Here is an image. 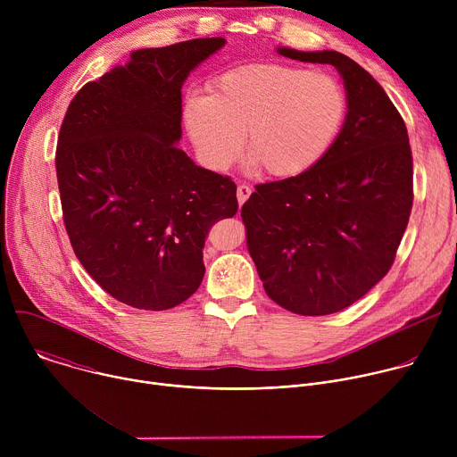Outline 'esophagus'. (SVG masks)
Returning <instances> with one entry per match:
<instances>
[{"label":"esophagus","instance_id":"esophagus-1","mask_svg":"<svg viewBox=\"0 0 457 457\" xmlns=\"http://www.w3.org/2000/svg\"><path fill=\"white\" fill-rule=\"evenodd\" d=\"M251 191H253V189H251L247 184H238V187H237V199H238V204H240V206L249 199Z\"/></svg>","mask_w":457,"mask_h":457}]
</instances>
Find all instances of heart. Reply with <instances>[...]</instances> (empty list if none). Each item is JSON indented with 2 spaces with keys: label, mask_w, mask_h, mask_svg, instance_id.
<instances>
[{
  "label": "heart",
  "mask_w": 457,
  "mask_h": 457,
  "mask_svg": "<svg viewBox=\"0 0 457 457\" xmlns=\"http://www.w3.org/2000/svg\"><path fill=\"white\" fill-rule=\"evenodd\" d=\"M210 96L191 94L182 119L212 170L231 166L244 146L264 173L296 177L318 164L347 115L342 85L321 72L284 64H247L215 78Z\"/></svg>",
  "instance_id": "heart-1"
}]
</instances>
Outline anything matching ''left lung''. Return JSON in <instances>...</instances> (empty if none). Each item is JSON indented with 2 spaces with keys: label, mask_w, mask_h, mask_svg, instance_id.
<instances>
[{
  "label": "left lung",
  "mask_w": 457,
  "mask_h": 457,
  "mask_svg": "<svg viewBox=\"0 0 457 457\" xmlns=\"http://www.w3.org/2000/svg\"><path fill=\"white\" fill-rule=\"evenodd\" d=\"M278 54L337 67L349 110L318 164L256 184L240 217L268 296L302 316L333 314L395 264L414 201L409 134L393 101L351 57L335 50Z\"/></svg>",
  "instance_id": "1"
}]
</instances>
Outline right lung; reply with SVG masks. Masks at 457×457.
I'll return each instance as SVG.
<instances>
[{
    "instance_id": "add662e5",
    "label": "right lung",
    "mask_w": 457,
    "mask_h": 457,
    "mask_svg": "<svg viewBox=\"0 0 457 457\" xmlns=\"http://www.w3.org/2000/svg\"><path fill=\"white\" fill-rule=\"evenodd\" d=\"M226 39L136 50L87 83L61 122L62 222L87 273L115 300L171 309L199 289L212 226L238 210L237 184L179 146L182 83Z\"/></svg>"
}]
</instances>
